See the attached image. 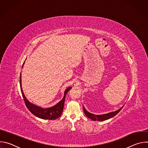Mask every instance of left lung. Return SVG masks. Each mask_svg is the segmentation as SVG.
Here are the masks:
<instances>
[{"instance_id": "left-lung-1", "label": "left lung", "mask_w": 148, "mask_h": 148, "mask_svg": "<svg viewBox=\"0 0 148 148\" xmlns=\"http://www.w3.org/2000/svg\"><path fill=\"white\" fill-rule=\"evenodd\" d=\"M123 106H122L120 109L114 111V112H111L107 114H102V115H95L93 114H91L89 112H88L86 108H84V107L83 106V109H84V112L85 113V115L89 118H90L91 119L93 120V121H103L107 119H108L114 117V116H115L118 113H119V112L122 110V108H123Z\"/></svg>"}]
</instances>
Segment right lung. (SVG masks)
Here are the masks:
<instances>
[{
  "label": "right lung",
  "mask_w": 148,
  "mask_h": 148,
  "mask_svg": "<svg viewBox=\"0 0 148 148\" xmlns=\"http://www.w3.org/2000/svg\"><path fill=\"white\" fill-rule=\"evenodd\" d=\"M25 62H23V64L22 66V68L23 67V65L25 64ZM22 73H20V89L21 92H22L23 98L24 99V101L25 102V104L26 105L27 108L29 109V110L36 116L43 119H49V120H53L56 119L58 118H59L63 111V108H64V101L66 99V96L67 92L69 90H70L72 88L71 87H68L64 91V97H63L62 99L59 101L56 105H54V106L50 107V108H43L39 106H37V105L31 103L25 97L24 92L22 90Z\"/></svg>",
  "instance_id": "obj_1"
}]
</instances>
